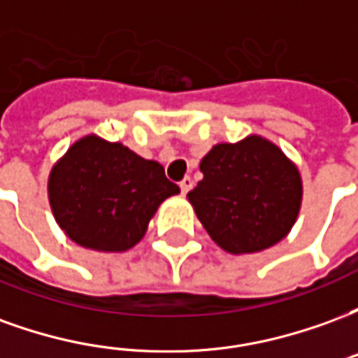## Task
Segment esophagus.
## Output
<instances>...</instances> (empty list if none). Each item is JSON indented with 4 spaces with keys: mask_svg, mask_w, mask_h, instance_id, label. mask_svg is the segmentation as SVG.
Wrapping results in <instances>:
<instances>
[{
    "mask_svg": "<svg viewBox=\"0 0 358 358\" xmlns=\"http://www.w3.org/2000/svg\"><path fill=\"white\" fill-rule=\"evenodd\" d=\"M192 187H194V180L189 178V176L182 178V182H180V189H182V194H187V192H189Z\"/></svg>",
    "mask_w": 358,
    "mask_h": 358,
    "instance_id": "obj_1",
    "label": "esophagus"
}]
</instances>
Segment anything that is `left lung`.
I'll return each instance as SVG.
<instances>
[{"label":"left lung","mask_w":358,"mask_h":358,"mask_svg":"<svg viewBox=\"0 0 358 358\" xmlns=\"http://www.w3.org/2000/svg\"><path fill=\"white\" fill-rule=\"evenodd\" d=\"M203 180L187 194L203 228L241 255L284 240L297 220L303 186L297 166L261 136L218 143L201 159Z\"/></svg>","instance_id":"obj_1"}]
</instances>
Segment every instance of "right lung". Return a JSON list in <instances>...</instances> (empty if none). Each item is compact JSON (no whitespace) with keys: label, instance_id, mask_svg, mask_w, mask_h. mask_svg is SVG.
Segmentation results:
<instances>
[{"label":"right lung","instance_id":"add662e5","mask_svg":"<svg viewBox=\"0 0 358 358\" xmlns=\"http://www.w3.org/2000/svg\"><path fill=\"white\" fill-rule=\"evenodd\" d=\"M48 192L53 217L74 243L120 253L143 238L157 207L180 187L157 161L86 136L53 166Z\"/></svg>","mask_w":358,"mask_h":358}]
</instances>
